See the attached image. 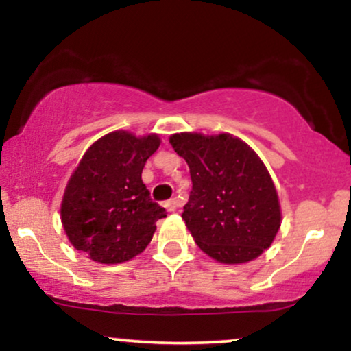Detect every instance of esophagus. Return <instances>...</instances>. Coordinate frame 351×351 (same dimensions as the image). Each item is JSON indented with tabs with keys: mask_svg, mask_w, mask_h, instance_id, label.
<instances>
[{
	"mask_svg": "<svg viewBox=\"0 0 351 351\" xmlns=\"http://www.w3.org/2000/svg\"><path fill=\"white\" fill-rule=\"evenodd\" d=\"M180 206V199L178 198H171L168 201H165V208L168 209V211H176Z\"/></svg>",
	"mask_w": 351,
	"mask_h": 351,
	"instance_id": "obj_1",
	"label": "esophagus"
}]
</instances>
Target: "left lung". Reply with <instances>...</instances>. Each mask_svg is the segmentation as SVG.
<instances>
[{"instance_id":"left-lung-1","label":"left lung","mask_w":351,"mask_h":351,"mask_svg":"<svg viewBox=\"0 0 351 351\" xmlns=\"http://www.w3.org/2000/svg\"><path fill=\"white\" fill-rule=\"evenodd\" d=\"M171 147L186 160L191 193L181 217L195 243L223 264L256 259L280 228V206L267 168L229 134H175Z\"/></svg>"}]
</instances>
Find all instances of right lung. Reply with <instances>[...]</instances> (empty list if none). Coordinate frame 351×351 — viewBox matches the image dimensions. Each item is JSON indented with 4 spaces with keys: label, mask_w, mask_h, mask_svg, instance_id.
Masks as SVG:
<instances>
[{
    "label": "right lung",
    "mask_w": 351,
    "mask_h": 351,
    "mask_svg": "<svg viewBox=\"0 0 351 351\" xmlns=\"http://www.w3.org/2000/svg\"><path fill=\"white\" fill-rule=\"evenodd\" d=\"M158 135L112 132L92 143L72 173L60 219L71 244L100 264H120L150 244L165 208L142 181L145 163L158 150Z\"/></svg>",
    "instance_id": "1"
}]
</instances>
